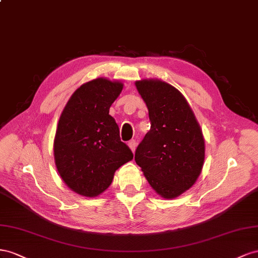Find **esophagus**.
<instances>
[{
	"label": "esophagus",
	"instance_id": "esophagus-1",
	"mask_svg": "<svg viewBox=\"0 0 258 258\" xmlns=\"http://www.w3.org/2000/svg\"><path fill=\"white\" fill-rule=\"evenodd\" d=\"M136 146H137V143L135 142V141H131L130 143H128V147H130V149L132 150V152H135V149H136Z\"/></svg>",
	"mask_w": 258,
	"mask_h": 258
}]
</instances>
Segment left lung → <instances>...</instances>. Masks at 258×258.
Listing matches in <instances>:
<instances>
[{
    "mask_svg": "<svg viewBox=\"0 0 258 258\" xmlns=\"http://www.w3.org/2000/svg\"><path fill=\"white\" fill-rule=\"evenodd\" d=\"M148 108L151 127L138 145L135 161L149 185L174 199L195 185L202 172L205 143L200 125L183 95L164 81L135 82Z\"/></svg>",
    "mask_w": 258,
    "mask_h": 258,
    "instance_id": "obj_1",
    "label": "left lung"
}]
</instances>
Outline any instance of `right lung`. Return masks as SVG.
I'll return each instance as SVG.
<instances>
[{
    "instance_id": "add662e5",
    "label": "right lung",
    "mask_w": 258,
    "mask_h": 258,
    "mask_svg": "<svg viewBox=\"0 0 258 258\" xmlns=\"http://www.w3.org/2000/svg\"><path fill=\"white\" fill-rule=\"evenodd\" d=\"M122 90L120 81L94 79L71 95L60 114L54 139L55 164L63 182L80 196L101 195L117 168L133 159L109 114Z\"/></svg>"
}]
</instances>
